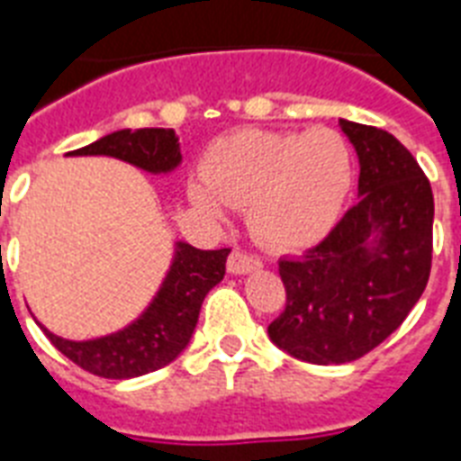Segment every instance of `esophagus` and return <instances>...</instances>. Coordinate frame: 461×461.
<instances>
[{
	"label": "esophagus",
	"mask_w": 461,
	"mask_h": 461,
	"mask_svg": "<svg viewBox=\"0 0 461 461\" xmlns=\"http://www.w3.org/2000/svg\"><path fill=\"white\" fill-rule=\"evenodd\" d=\"M263 266L260 258L251 256V253L246 251H231L230 260H227V270L231 275H246V273H253V270H258Z\"/></svg>",
	"instance_id": "34e87169"
}]
</instances>
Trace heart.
Wrapping results in <instances>:
<instances>
[{
  "label": "heart",
  "mask_w": 461,
  "mask_h": 461,
  "mask_svg": "<svg viewBox=\"0 0 461 461\" xmlns=\"http://www.w3.org/2000/svg\"><path fill=\"white\" fill-rule=\"evenodd\" d=\"M354 179L347 140L332 129L224 136L201 162L191 203L208 217L241 208L253 237L270 249H303L335 224Z\"/></svg>",
  "instance_id": "b5f03b06"
}]
</instances>
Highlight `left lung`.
<instances>
[{
  "label": "left lung",
  "mask_w": 461,
  "mask_h": 461,
  "mask_svg": "<svg viewBox=\"0 0 461 461\" xmlns=\"http://www.w3.org/2000/svg\"><path fill=\"white\" fill-rule=\"evenodd\" d=\"M358 155V203L321 244L280 260L287 306L267 335L308 364L357 361L393 335L421 299L433 256L426 174L375 126L339 119Z\"/></svg>",
  "instance_id": "left-lung-1"
}]
</instances>
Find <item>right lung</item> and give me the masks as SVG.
Returning <instances> with one entry per match:
<instances>
[{
	"label": "right lung",
	"mask_w": 461,
	"mask_h": 461,
	"mask_svg": "<svg viewBox=\"0 0 461 461\" xmlns=\"http://www.w3.org/2000/svg\"><path fill=\"white\" fill-rule=\"evenodd\" d=\"M67 155H107L150 174H167L181 165L179 139L172 129H122ZM227 256L230 249L201 251L176 241L172 266L150 306L131 325L112 335L76 342L38 325L50 342L83 371L100 378H139L167 366L186 349L203 299L222 282Z\"/></svg>",
	"instance_id": "add662e5"
}]
</instances>
